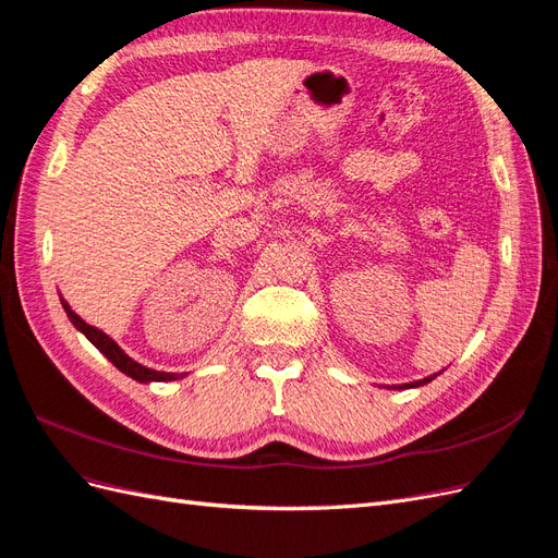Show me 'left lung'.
<instances>
[{"instance_id":"obj_1","label":"left lung","mask_w":558,"mask_h":558,"mask_svg":"<svg viewBox=\"0 0 558 558\" xmlns=\"http://www.w3.org/2000/svg\"><path fill=\"white\" fill-rule=\"evenodd\" d=\"M435 379V375L433 377H426V379H418V381H412V384H402L400 388H410V386H424V384H428V381H433Z\"/></svg>"}]
</instances>
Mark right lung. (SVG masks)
<instances>
[{
	"label": "right lung",
	"instance_id": "add662e5",
	"mask_svg": "<svg viewBox=\"0 0 558 558\" xmlns=\"http://www.w3.org/2000/svg\"><path fill=\"white\" fill-rule=\"evenodd\" d=\"M62 307H64V312H66V316H70V320L72 324L88 337V340L105 353V356L121 369V373H125L128 377H132V379H137V381H172V379H179L174 373H158V369H150V367H144V365H140L137 361H132L128 353L118 347L111 337L107 335V332H102V330H97L95 326H88L86 320H83L78 314H74L72 310H70V305H66V302L62 300ZM183 377V375H181Z\"/></svg>",
	"mask_w": 558,
	"mask_h": 558
}]
</instances>
